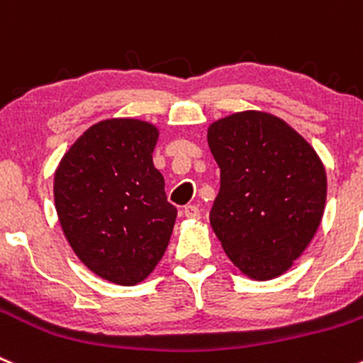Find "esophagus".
Listing matches in <instances>:
<instances>
[{"label": "esophagus", "mask_w": 363, "mask_h": 363, "mask_svg": "<svg viewBox=\"0 0 363 363\" xmlns=\"http://www.w3.org/2000/svg\"><path fill=\"white\" fill-rule=\"evenodd\" d=\"M184 215L191 220H199L201 218V209H199L197 206L188 204V206H184Z\"/></svg>", "instance_id": "1"}]
</instances>
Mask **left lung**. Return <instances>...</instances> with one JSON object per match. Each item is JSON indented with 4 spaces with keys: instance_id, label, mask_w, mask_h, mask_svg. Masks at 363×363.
<instances>
[{
    "instance_id": "left-lung-1",
    "label": "left lung",
    "mask_w": 363,
    "mask_h": 363,
    "mask_svg": "<svg viewBox=\"0 0 363 363\" xmlns=\"http://www.w3.org/2000/svg\"><path fill=\"white\" fill-rule=\"evenodd\" d=\"M208 143L220 168L209 222L222 249L250 279L281 276L306 250L323 220V161L299 132L263 111L213 121Z\"/></svg>"
}]
</instances>
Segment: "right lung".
<instances>
[{"instance_id":"obj_1","label":"right lung","mask_w":363,"mask_h":363,"mask_svg":"<svg viewBox=\"0 0 363 363\" xmlns=\"http://www.w3.org/2000/svg\"><path fill=\"white\" fill-rule=\"evenodd\" d=\"M159 128L135 118L91 125L60 159L53 199L64 236L101 279L134 286L170 243L177 209L152 154Z\"/></svg>"}]
</instances>
